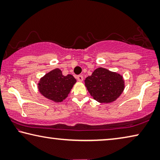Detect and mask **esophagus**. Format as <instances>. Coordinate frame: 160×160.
<instances>
[{"label":"esophagus","instance_id":"34e87169","mask_svg":"<svg viewBox=\"0 0 160 160\" xmlns=\"http://www.w3.org/2000/svg\"><path fill=\"white\" fill-rule=\"evenodd\" d=\"M77 80L79 81V82H82V81L83 80V76L82 75H78Z\"/></svg>","mask_w":160,"mask_h":160}]
</instances>
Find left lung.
Here are the masks:
<instances>
[{"label":"left lung","mask_w":160,"mask_h":160,"mask_svg":"<svg viewBox=\"0 0 160 160\" xmlns=\"http://www.w3.org/2000/svg\"><path fill=\"white\" fill-rule=\"evenodd\" d=\"M85 85L90 95L99 103L116 101L124 89L122 76L103 68H97L85 78Z\"/></svg>","instance_id":"obj_1"}]
</instances>
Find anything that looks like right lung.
<instances>
[{"mask_svg": "<svg viewBox=\"0 0 160 160\" xmlns=\"http://www.w3.org/2000/svg\"><path fill=\"white\" fill-rule=\"evenodd\" d=\"M75 82L76 79L72 75L64 76L62 71L57 68L40 79L38 88L45 98L59 103L68 96Z\"/></svg>", "mask_w": 160, "mask_h": 160, "instance_id": "1", "label": "right lung"}]
</instances>
